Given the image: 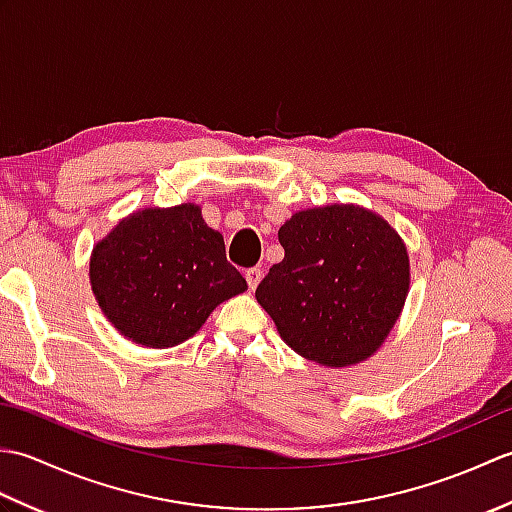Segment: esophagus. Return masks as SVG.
<instances>
[{
  "mask_svg": "<svg viewBox=\"0 0 512 512\" xmlns=\"http://www.w3.org/2000/svg\"><path fill=\"white\" fill-rule=\"evenodd\" d=\"M262 275H264V270L259 268V266H253V268L246 270V281H248V288L250 290H255L259 286V281H262Z\"/></svg>",
  "mask_w": 512,
  "mask_h": 512,
  "instance_id": "obj_1",
  "label": "esophagus"
}]
</instances>
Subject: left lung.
Masks as SVG:
<instances>
[{"mask_svg": "<svg viewBox=\"0 0 512 512\" xmlns=\"http://www.w3.org/2000/svg\"><path fill=\"white\" fill-rule=\"evenodd\" d=\"M286 255L255 297L308 361L347 367L372 356L409 292V255L383 217L356 204L299 211L279 228Z\"/></svg>", "mask_w": 512, "mask_h": 512, "instance_id": "8db88e82", "label": "left lung"}]
</instances>
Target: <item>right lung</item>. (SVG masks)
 I'll use <instances>...</instances> for the list:
<instances>
[{
	"mask_svg": "<svg viewBox=\"0 0 512 512\" xmlns=\"http://www.w3.org/2000/svg\"><path fill=\"white\" fill-rule=\"evenodd\" d=\"M90 284L125 339L165 350L198 332L246 279L226 262L224 237L198 204L136 211L92 250Z\"/></svg>",
	"mask_w": 512,
	"mask_h": 512,
	"instance_id": "add662e5",
	"label": "right lung"
}]
</instances>
